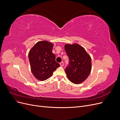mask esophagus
Segmentation results:
<instances>
[{"mask_svg":"<svg viewBox=\"0 0 120 120\" xmlns=\"http://www.w3.org/2000/svg\"><path fill=\"white\" fill-rule=\"evenodd\" d=\"M60 66H61V67H63L64 66V63H63V62H61L60 63Z\"/></svg>","mask_w":120,"mask_h":120,"instance_id":"34e87169","label":"esophagus"}]
</instances>
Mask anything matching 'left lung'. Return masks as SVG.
Wrapping results in <instances>:
<instances>
[{"mask_svg": "<svg viewBox=\"0 0 120 120\" xmlns=\"http://www.w3.org/2000/svg\"><path fill=\"white\" fill-rule=\"evenodd\" d=\"M65 49L69 58V65L65 69L67 76L75 84H81L91 71V59L85 49L78 44H67Z\"/></svg>", "mask_w": 120, "mask_h": 120, "instance_id": "1", "label": "left lung"}]
</instances>
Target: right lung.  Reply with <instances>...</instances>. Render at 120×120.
Here are the masks:
<instances>
[{
  "mask_svg": "<svg viewBox=\"0 0 120 120\" xmlns=\"http://www.w3.org/2000/svg\"><path fill=\"white\" fill-rule=\"evenodd\" d=\"M53 44L47 41L37 42L29 53L31 71L34 76L40 81H44L52 76L60 65L55 61L52 52Z\"/></svg>",
  "mask_w": 120,
  "mask_h": 120,
  "instance_id": "add662e5",
  "label": "right lung"
}]
</instances>
